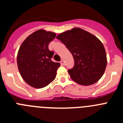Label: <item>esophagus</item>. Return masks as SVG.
<instances>
[{"label": "esophagus", "mask_w": 123, "mask_h": 123, "mask_svg": "<svg viewBox=\"0 0 123 123\" xmlns=\"http://www.w3.org/2000/svg\"><path fill=\"white\" fill-rule=\"evenodd\" d=\"M60 63H61V65L62 66H64V65H65V62H64V61H61Z\"/></svg>", "instance_id": "obj_1"}]
</instances>
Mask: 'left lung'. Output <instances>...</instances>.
Returning <instances> with one entry per match:
<instances>
[{"mask_svg": "<svg viewBox=\"0 0 123 123\" xmlns=\"http://www.w3.org/2000/svg\"><path fill=\"white\" fill-rule=\"evenodd\" d=\"M70 51L74 64L68 70L71 78L82 86L96 83L105 72L107 56L102 42L91 33L80 28L61 33L56 37Z\"/></svg>", "mask_w": 123, "mask_h": 123, "instance_id": "obj_1", "label": "left lung"}]
</instances>
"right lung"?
I'll use <instances>...</instances> for the list:
<instances>
[{
    "label": "right lung",
    "mask_w": 123,
    "mask_h": 123,
    "mask_svg": "<svg viewBox=\"0 0 123 123\" xmlns=\"http://www.w3.org/2000/svg\"><path fill=\"white\" fill-rule=\"evenodd\" d=\"M55 37V33L39 30L28 36L19 48L18 69L23 80L33 87H44L56 78L60 63L51 61L54 52L49 49Z\"/></svg>",
    "instance_id": "obj_1"
}]
</instances>
